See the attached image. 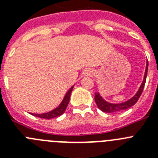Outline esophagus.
Masks as SVG:
<instances>
[{
  "label": "esophagus",
  "instance_id": "1",
  "mask_svg": "<svg viewBox=\"0 0 158 158\" xmlns=\"http://www.w3.org/2000/svg\"><path fill=\"white\" fill-rule=\"evenodd\" d=\"M86 74H87V75H91L92 74V72H90V71H88V72L86 73Z\"/></svg>",
  "mask_w": 158,
  "mask_h": 158
}]
</instances>
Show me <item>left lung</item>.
<instances>
[{
	"label": "left lung",
	"mask_w": 158,
	"mask_h": 158,
	"mask_svg": "<svg viewBox=\"0 0 158 158\" xmlns=\"http://www.w3.org/2000/svg\"><path fill=\"white\" fill-rule=\"evenodd\" d=\"M148 65H149V64H148L147 61V62H146V72H145L144 79H143V81H142V85H141L140 88H139V91H138V93L135 95V96H133L132 98L130 99L127 101L124 102V103H121V104H110L108 102H106L105 100L100 96L99 93H97L95 94L94 98L95 102H96L97 107H98L102 111H104V112L113 113L128 109V108H130V107H132L133 105H135L137 103V101L139 100V97H140V96L142 93V91H143V89H144L145 84H146V76H147Z\"/></svg>",
	"instance_id": "1"
}]
</instances>
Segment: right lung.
I'll return each mask as SVG.
<instances>
[{"instance_id":"obj_1","label":"right lung","mask_w":158,"mask_h":158,"mask_svg":"<svg viewBox=\"0 0 158 158\" xmlns=\"http://www.w3.org/2000/svg\"><path fill=\"white\" fill-rule=\"evenodd\" d=\"M73 89V86H72V87L69 89V91L67 92L65 97H64L63 100H62V102L57 108L52 110L51 111H49V112L47 113H44V114H33V113H32L31 115L39 117V118H45V119H50V118H55V117H58L59 116V115H62L64 113V111H65V109H66L68 104H69V98H70V94L71 93H72Z\"/></svg>"}]
</instances>
